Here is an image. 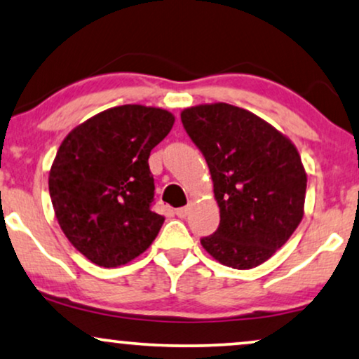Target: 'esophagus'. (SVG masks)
Segmentation results:
<instances>
[{
  "mask_svg": "<svg viewBox=\"0 0 359 359\" xmlns=\"http://www.w3.org/2000/svg\"><path fill=\"white\" fill-rule=\"evenodd\" d=\"M175 214H176V216H178V217H181V219H183V217L188 216V208H178V209H176V211H175Z\"/></svg>",
  "mask_w": 359,
  "mask_h": 359,
  "instance_id": "obj_1",
  "label": "esophagus"
}]
</instances>
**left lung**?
Returning <instances> with one entry per match:
<instances>
[{
  "label": "left lung",
  "instance_id": "1",
  "mask_svg": "<svg viewBox=\"0 0 359 359\" xmlns=\"http://www.w3.org/2000/svg\"><path fill=\"white\" fill-rule=\"evenodd\" d=\"M181 122L208 163L221 211L203 248L227 267H257L304 217L306 173L299 151L265 120L229 104L191 107Z\"/></svg>",
  "mask_w": 359,
  "mask_h": 359
}]
</instances>
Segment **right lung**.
Segmentation results:
<instances>
[{"mask_svg": "<svg viewBox=\"0 0 359 359\" xmlns=\"http://www.w3.org/2000/svg\"><path fill=\"white\" fill-rule=\"evenodd\" d=\"M175 117L155 107H114L60 143L49 194L64 234L100 267H118L150 248L165 217L153 211V148Z\"/></svg>", "mask_w": 359, "mask_h": 359, "instance_id": "1", "label": "right lung"}]
</instances>
